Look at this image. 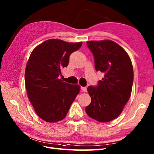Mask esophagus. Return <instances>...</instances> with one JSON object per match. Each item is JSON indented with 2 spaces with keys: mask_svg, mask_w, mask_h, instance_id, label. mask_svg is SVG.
<instances>
[{
  "mask_svg": "<svg viewBox=\"0 0 154 154\" xmlns=\"http://www.w3.org/2000/svg\"><path fill=\"white\" fill-rule=\"evenodd\" d=\"M81 90H82L83 92H87V87H81Z\"/></svg>",
  "mask_w": 154,
  "mask_h": 154,
  "instance_id": "1",
  "label": "esophagus"
}]
</instances>
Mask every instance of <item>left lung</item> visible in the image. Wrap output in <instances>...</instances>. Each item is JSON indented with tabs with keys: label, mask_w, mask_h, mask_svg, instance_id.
<instances>
[{
	"label": "left lung",
	"mask_w": 154,
	"mask_h": 154,
	"mask_svg": "<svg viewBox=\"0 0 154 154\" xmlns=\"http://www.w3.org/2000/svg\"><path fill=\"white\" fill-rule=\"evenodd\" d=\"M97 71L104 74L97 87L87 91L91 102L85 108L88 116L100 122L115 119L131 96L134 79L132 61L127 52L110 40L88 41Z\"/></svg>",
	"instance_id": "obj_1"
}]
</instances>
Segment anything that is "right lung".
I'll use <instances>...</instances> for the list:
<instances>
[{
  "mask_svg": "<svg viewBox=\"0 0 154 154\" xmlns=\"http://www.w3.org/2000/svg\"><path fill=\"white\" fill-rule=\"evenodd\" d=\"M82 44L50 39L32 51L25 70L26 89L35 113L45 122L63 120L79 93V85L65 83L59 77L70 55Z\"/></svg>",
  "mask_w": 154,
  "mask_h": 154,
  "instance_id": "obj_1",
  "label": "right lung"
}]
</instances>
